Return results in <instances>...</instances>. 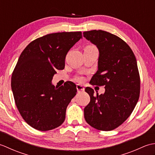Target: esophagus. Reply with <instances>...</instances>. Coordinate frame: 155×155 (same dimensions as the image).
Listing matches in <instances>:
<instances>
[{"label": "esophagus", "instance_id": "34e87169", "mask_svg": "<svg viewBox=\"0 0 155 155\" xmlns=\"http://www.w3.org/2000/svg\"><path fill=\"white\" fill-rule=\"evenodd\" d=\"M77 89L78 92H83L84 90V88L81 84H77Z\"/></svg>", "mask_w": 155, "mask_h": 155}]
</instances>
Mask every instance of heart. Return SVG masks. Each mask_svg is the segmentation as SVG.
<instances>
[{
    "mask_svg": "<svg viewBox=\"0 0 155 155\" xmlns=\"http://www.w3.org/2000/svg\"><path fill=\"white\" fill-rule=\"evenodd\" d=\"M95 48L96 47H95L93 45H88L86 47H85L84 49H91V48ZM81 77H77V80H81Z\"/></svg>",
    "mask_w": 155,
    "mask_h": 155,
    "instance_id": "b5f03b06",
    "label": "heart"
}]
</instances>
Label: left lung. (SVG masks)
Returning <instances> with one entry per match:
<instances>
[{
	"instance_id": "8db88e82",
	"label": "left lung",
	"mask_w": 155,
	"mask_h": 155,
	"mask_svg": "<svg viewBox=\"0 0 155 155\" xmlns=\"http://www.w3.org/2000/svg\"><path fill=\"white\" fill-rule=\"evenodd\" d=\"M83 37L99 51L98 70L90 83L105 88L100 95H94L91 87L85 88L91 101L84 108V118L97 130H114L127 119L139 101L140 81L135 56L123 40L108 32L87 31Z\"/></svg>"
}]
</instances>
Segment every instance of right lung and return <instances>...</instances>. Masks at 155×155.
I'll list each match as a JSON object with an SVG mask.
<instances>
[{"label":"right lung","instance_id":"1","mask_svg":"<svg viewBox=\"0 0 155 155\" xmlns=\"http://www.w3.org/2000/svg\"><path fill=\"white\" fill-rule=\"evenodd\" d=\"M82 37L80 31L48 34L32 41L20 55L11 88L21 117L35 129L50 130L64 121L77 87L71 81L55 87L51 81L56 71L64 68L66 55Z\"/></svg>","mask_w":155,"mask_h":155}]
</instances>
